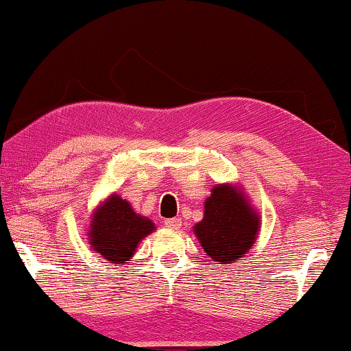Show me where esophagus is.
I'll return each mask as SVG.
<instances>
[{"label": "esophagus", "instance_id": "1", "mask_svg": "<svg viewBox=\"0 0 351 351\" xmlns=\"http://www.w3.org/2000/svg\"><path fill=\"white\" fill-rule=\"evenodd\" d=\"M165 225L169 230H174V232H176V230H179L182 227V220L176 219V217L174 219H167V220H165Z\"/></svg>", "mask_w": 351, "mask_h": 351}]
</instances>
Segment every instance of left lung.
<instances>
[{
    "label": "left lung",
    "instance_id": "8db88e82",
    "mask_svg": "<svg viewBox=\"0 0 351 351\" xmlns=\"http://www.w3.org/2000/svg\"><path fill=\"white\" fill-rule=\"evenodd\" d=\"M261 220L238 186L219 184L204 203V217L193 232L206 254L219 263H233L254 246Z\"/></svg>",
    "mask_w": 351,
    "mask_h": 351
}]
</instances>
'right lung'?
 I'll list each match as a JSON object with an SVG mask.
<instances>
[{"mask_svg": "<svg viewBox=\"0 0 351 351\" xmlns=\"http://www.w3.org/2000/svg\"><path fill=\"white\" fill-rule=\"evenodd\" d=\"M155 230L148 217L134 213L132 206L113 193L94 210L89 225V244L107 263L123 265L134 256L138 243Z\"/></svg>", "mask_w": 351, "mask_h": 351, "instance_id": "add662e5", "label": "right lung"}]
</instances>
